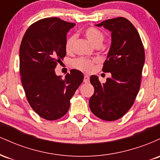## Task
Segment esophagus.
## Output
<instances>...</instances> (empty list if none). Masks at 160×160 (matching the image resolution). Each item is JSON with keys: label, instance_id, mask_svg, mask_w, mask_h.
<instances>
[{"label": "esophagus", "instance_id": "obj_1", "mask_svg": "<svg viewBox=\"0 0 160 160\" xmlns=\"http://www.w3.org/2000/svg\"><path fill=\"white\" fill-rule=\"evenodd\" d=\"M83 82H85V83H88V82H89V76H87V75H85V76H84Z\"/></svg>", "mask_w": 160, "mask_h": 160}]
</instances>
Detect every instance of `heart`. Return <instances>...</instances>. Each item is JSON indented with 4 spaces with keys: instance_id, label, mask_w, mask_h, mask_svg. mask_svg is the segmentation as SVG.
I'll list each match as a JSON object with an SVG mask.
<instances>
[{
    "instance_id": "heart-1",
    "label": "heart",
    "mask_w": 160,
    "mask_h": 160,
    "mask_svg": "<svg viewBox=\"0 0 160 160\" xmlns=\"http://www.w3.org/2000/svg\"><path fill=\"white\" fill-rule=\"evenodd\" d=\"M85 35L88 38V40L93 45H95V47L102 45L104 38L103 32H101L99 29L95 27H89L88 28H86L85 31ZM75 39H76V35H74V34L69 36L66 39L65 47L67 52H71L72 51ZM95 62V60L87 59V58H79L74 60L73 65H74V68L80 70V71L89 72V71H91L92 70Z\"/></svg>"
}]
</instances>
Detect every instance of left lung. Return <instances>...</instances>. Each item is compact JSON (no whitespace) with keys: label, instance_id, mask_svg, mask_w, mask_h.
Returning a JSON list of instances; mask_svg holds the SVG:
<instances>
[{"label":"left lung","instance_id":"1","mask_svg":"<svg viewBox=\"0 0 160 160\" xmlns=\"http://www.w3.org/2000/svg\"><path fill=\"white\" fill-rule=\"evenodd\" d=\"M96 26L111 32V45L103 72L111 78L101 83L95 75L90 77L94 94L89 98V108L98 118L113 121L121 118L133 105L141 86L145 54L137 29L127 19H107Z\"/></svg>","mask_w":160,"mask_h":160}]
</instances>
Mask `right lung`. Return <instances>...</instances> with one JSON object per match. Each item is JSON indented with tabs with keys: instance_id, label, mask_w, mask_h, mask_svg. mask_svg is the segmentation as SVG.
Segmentation results:
<instances>
[{
	"instance_id": "add662e5",
	"label": "right lung",
	"mask_w": 160,
	"mask_h": 160,
	"mask_svg": "<svg viewBox=\"0 0 160 160\" xmlns=\"http://www.w3.org/2000/svg\"><path fill=\"white\" fill-rule=\"evenodd\" d=\"M74 25L57 17L42 19L29 26L22 40V84L30 106L45 120H58L67 113L70 100L83 80L78 70H71L65 79L55 72L66 56L67 33Z\"/></svg>"
}]
</instances>
